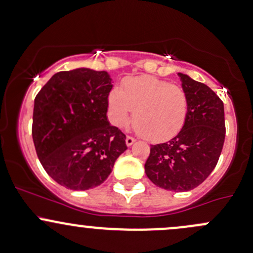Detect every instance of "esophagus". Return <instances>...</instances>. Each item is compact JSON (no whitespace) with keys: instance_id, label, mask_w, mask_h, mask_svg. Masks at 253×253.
Listing matches in <instances>:
<instances>
[{"instance_id":"1","label":"esophagus","mask_w":253,"mask_h":253,"mask_svg":"<svg viewBox=\"0 0 253 253\" xmlns=\"http://www.w3.org/2000/svg\"><path fill=\"white\" fill-rule=\"evenodd\" d=\"M135 142V139L133 137H131V135H127L126 137V144H127V147H131L132 144H133V143Z\"/></svg>"}]
</instances>
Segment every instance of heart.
Masks as SVG:
<instances>
[{"instance_id": "1", "label": "heart", "mask_w": 253, "mask_h": 253, "mask_svg": "<svg viewBox=\"0 0 253 253\" xmlns=\"http://www.w3.org/2000/svg\"><path fill=\"white\" fill-rule=\"evenodd\" d=\"M111 121L122 127L133 111V127L149 142H164L180 132L187 121L189 100L179 84L144 75L125 80L119 88L109 93Z\"/></svg>"}]
</instances>
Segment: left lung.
Masks as SVG:
<instances>
[{
  "mask_svg": "<svg viewBox=\"0 0 253 253\" xmlns=\"http://www.w3.org/2000/svg\"><path fill=\"white\" fill-rule=\"evenodd\" d=\"M189 100L187 121L166 143L150 145L148 178L162 189L188 191L200 185L216 167L225 138L224 105L209 86L178 74Z\"/></svg>",
  "mask_w": 253,
  "mask_h": 253,
  "instance_id": "1",
  "label": "left lung"
}]
</instances>
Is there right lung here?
I'll use <instances>...</instances> for the list:
<instances>
[{
    "instance_id": "add662e5",
    "label": "right lung",
    "mask_w": 253,
    "mask_h": 253,
    "mask_svg": "<svg viewBox=\"0 0 253 253\" xmlns=\"http://www.w3.org/2000/svg\"><path fill=\"white\" fill-rule=\"evenodd\" d=\"M113 84L106 71L76 69L53 75L34 104L37 158L58 184L98 187L127 149L126 135L106 119Z\"/></svg>"
}]
</instances>
